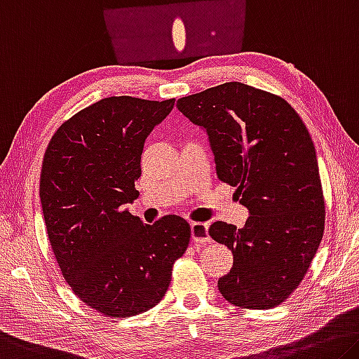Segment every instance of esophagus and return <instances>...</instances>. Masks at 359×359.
<instances>
[{
    "label": "esophagus",
    "instance_id": "obj_1",
    "mask_svg": "<svg viewBox=\"0 0 359 359\" xmlns=\"http://www.w3.org/2000/svg\"><path fill=\"white\" fill-rule=\"evenodd\" d=\"M191 229V241L195 244H200V246H204V244L210 243V238L208 235V224L204 222H191L190 224Z\"/></svg>",
    "mask_w": 359,
    "mask_h": 359
}]
</instances>
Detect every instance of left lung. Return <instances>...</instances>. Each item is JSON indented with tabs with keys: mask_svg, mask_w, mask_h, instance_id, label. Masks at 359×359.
Listing matches in <instances>:
<instances>
[{
	"mask_svg": "<svg viewBox=\"0 0 359 359\" xmlns=\"http://www.w3.org/2000/svg\"><path fill=\"white\" fill-rule=\"evenodd\" d=\"M206 129L217 177L249 210L243 229L214 222L209 235L233 252L219 278L231 305L269 310L302 283L324 231V196L309 129L280 95L231 81L177 100Z\"/></svg>",
	"mask_w": 359,
	"mask_h": 359,
	"instance_id": "8db88e82",
	"label": "left lung"
}]
</instances>
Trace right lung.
Masks as SVG:
<instances>
[{
	"instance_id": "right-lung-1",
	"label": "right lung",
	"mask_w": 359,
	"mask_h": 359,
	"mask_svg": "<svg viewBox=\"0 0 359 359\" xmlns=\"http://www.w3.org/2000/svg\"><path fill=\"white\" fill-rule=\"evenodd\" d=\"M174 102L102 99L67 119L44 153L39 198L50 248L76 297L105 316L153 309L189 248L185 219L145 225L124 209L139 196L145 139Z\"/></svg>"
}]
</instances>
